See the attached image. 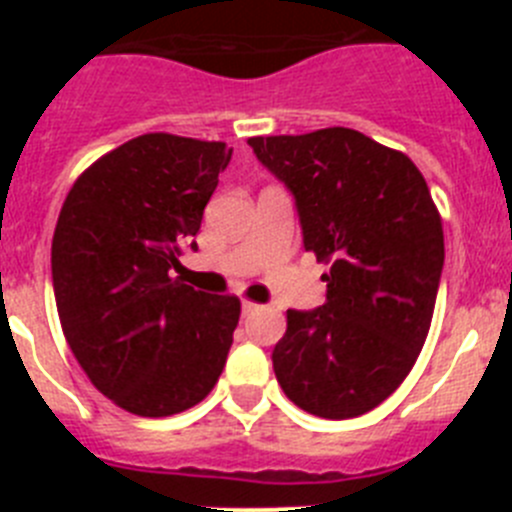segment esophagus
Instances as JSON below:
<instances>
[{"mask_svg": "<svg viewBox=\"0 0 512 512\" xmlns=\"http://www.w3.org/2000/svg\"><path fill=\"white\" fill-rule=\"evenodd\" d=\"M243 315H251V312H256V310H259V307L261 305H256V302H251V300H243Z\"/></svg>", "mask_w": 512, "mask_h": 512, "instance_id": "1", "label": "esophagus"}]
</instances>
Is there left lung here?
<instances>
[{
  "label": "left lung",
  "mask_w": 512,
  "mask_h": 512,
  "mask_svg": "<svg viewBox=\"0 0 512 512\" xmlns=\"http://www.w3.org/2000/svg\"><path fill=\"white\" fill-rule=\"evenodd\" d=\"M295 194L305 251L328 282L325 305L287 310L274 374L297 408L359 418L413 369L431 328L443 225L418 166L351 128L248 138Z\"/></svg>",
  "instance_id": "8db88e82"
}]
</instances>
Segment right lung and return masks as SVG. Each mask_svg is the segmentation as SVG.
I'll return each mask as SVG.
<instances>
[{
    "label": "right lung",
    "mask_w": 512,
    "mask_h": 512,
    "mask_svg": "<svg viewBox=\"0 0 512 512\" xmlns=\"http://www.w3.org/2000/svg\"><path fill=\"white\" fill-rule=\"evenodd\" d=\"M230 153L220 140L138 135L97 158L58 215L51 269L63 336L89 382L140 418L194 408L223 374L241 300L197 292L171 269L197 248Z\"/></svg>",
    "instance_id": "obj_1"
}]
</instances>
